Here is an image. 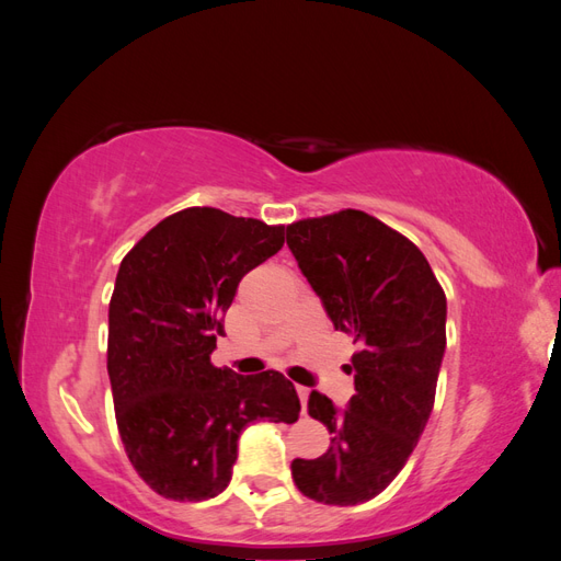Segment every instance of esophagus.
Segmentation results:
<instances>
[{
    "mask_svg": "<svg viewBox=\"0 0 561 561\" xmlns=\"http://www.w3.org/2000/svg\"><path fill=\"white\" fill-rule=\"evenodd\" d=\"M297 396L301 400V410L307 412V402H309V388L307 386H297Z\"/></svg>",
    "mask_w": 561,
    "mask_h": 561,
    "instance_id": "obj_1",
    "label": "esophagus"
}]
</instances>
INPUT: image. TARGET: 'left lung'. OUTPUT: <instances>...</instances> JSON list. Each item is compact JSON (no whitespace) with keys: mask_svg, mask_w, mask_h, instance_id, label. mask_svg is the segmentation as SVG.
Segmentation results:
<instances>
[{"mask_svg":"<svg viewBox=\"0 0 561 561\" xmlns=\"http://www.w3.org/2000/svg\"><path fill=\"white\" fill-rule=\"evenodd\" d=\"M287 245L334 330L358 344L344 365L355 381L346 410L318 390L309 396V414L332 439L322 456L295 458L293 480L318 503L358 505L396 480L426 428L447 346V297L423 252L363 210L287 225Z\"/></svg>","mask_w":561,"mask_h":561,"instance_id":"8db88e82","label":"left lung"}]
</instances>
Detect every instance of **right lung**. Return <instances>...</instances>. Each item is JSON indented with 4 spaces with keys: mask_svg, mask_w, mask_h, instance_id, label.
Listing matches in <instances>:
<instances>
[{
    "mask_svg": "<svg viewBox=\"0 0 561 561\" xmlns=\"http://www.w3.org/2000/svg\"><path fill=\"white\" fill-rule=\"evenodd\" d=\"M283 243V225L196 206L161 219L118 266L107 336L116 426L128 461L163 499L217 496L245 426L299 416L280 371L243 377L210 363L236 287Z\"/></svg>",
    "mask_w": 561,
    "mask_h": 561,
    "instance_id": "obj_1",
    "label": "right lung"
}]
</instances>
